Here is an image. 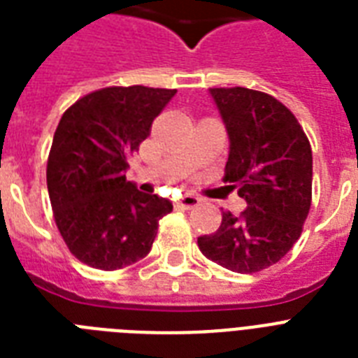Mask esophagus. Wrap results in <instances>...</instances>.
I'll return each instance as SVG.
<instances>
[{"label":"esophagus","mask_w":358,"mask_h":358,"mask_svg":"<svg viewBox=\"0 0 358 358\" xmlns=\"http://www.w3.org/2000/svg\"><path fill=\"white\" fill-rule=\"evenodd\" d=\"M201 204V199L195 195H184L178 201V206L184 208V210H191V208H196Z\"/></svg>","instance_id":"obj_1"}]
</instances>
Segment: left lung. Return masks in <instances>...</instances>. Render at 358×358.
I'll return each mask as SVG.
<instances>
[{
  "label": "left lung",
  "mask_w": 358,
  "mask_h": 358,
  "mask_svg": "<svg viewBox=\"0 0 358 358\" xmlns=\"http://www.w3.org/2000/svg\"><path fill=\"white\" fill-rule=\"evenodd\" d=\"M230 141L224 182L247 202L241 215L223 212L202 255L236 273L277 264L303 232L312 202V148L284 103L245 87L210 89Z\"/></svg>",
  "instance_id": "1"
}]
</instances>
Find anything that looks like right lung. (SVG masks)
Here are the masks:
<instances>
[{"label":"right lung","instance_id":"add662e5","mask_svg":"<svg viewBox=\"0 0 358 358\" xmlns=\"http://www.w3.org/2000/svg\"><path fill=\"white\" fill-rule=\"evenodd\" d=\"M174 94L106 87L80 98L59 120L48 156V193L64 243L87 266L113 271L145 258L159 219L173 212L171 201L128 182L126 169Z\"/></svg>","mask_w":358,"mask_h":358}]
</instances>
